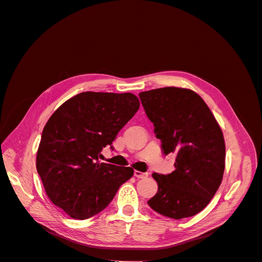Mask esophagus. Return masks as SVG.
I'll list each match as a JSON object with an SVG mask.
<instances>
[{
    "mask_svg": "<svg viewBox=\"0 0 262 262\" xmlns=\"http://www.w3.org/2000/svg\"><path fill=\"white\" fill-rule=\"evenodd\" d=\"M134 176L137 178H145L147 177V172H142L139 170H134Z\"/></svg>",
    "mask_w": 262,
    "mask_h": 262,
    "instance_id": "esophagus-1",
    "label": "esophagus"
}]
</instances>
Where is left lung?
<instances>
[{
    "mask_svg": "<svg viewBox=\"0 0 262 262\" xmlns=\"http://www.w3.org/2000/svg\"><path fill=\"white\" fill-rule=\"evenodd\" d=\"M139 96L163 153L176 155L171 173L152 175L158 190L147 203L170 219L193 216L209 204L223 178V133L208 105L191 90L164 87Z\"/></svg>",
    "mask_w": 262,
    "mask_h": 262,
    "instance_id": "left-lung-1",
    "label": "left lung"
}]
</instances>
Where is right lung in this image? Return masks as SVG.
I'll use <instances>...</instances> for the list:
<instances>
[{"label": "right lung", "instance_id": "1", "mask_svg": "<svg viewBox=\"0 0 262 262\" xmlns=\"http://www.w3.org/2000/svg\"><path fill=\"white\" fill-rule=\"evenodd\" d=\"M131 93L84 92L46 123L36 167L51 202L76 220L96 215L133 176L131 167L100 163V152L139 110Z\"/></svg>", "mask_w": 262, "mask_h": 262}]
</instances>
